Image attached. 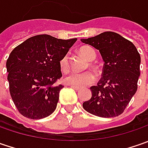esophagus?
<instances>
[{
  "label": "esophagus",
  "mask_w": 148,
  "mask_h": 148,
  "mask_svg": "<svg viewBox=\"0 0 148 148\" xmlns=\"http://www.w3.org/2000/svg\"><path fill=\"white\" fill-rule=\"evenodd\" d=\"M71 88L75 89L76 90H81V88H80V87H77V86H71Z\"/></svg>",
  "instance_id": "1"
}]
</instances>
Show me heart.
Returning <instances> with one entry per match:
<instances>
[{"mask_svg":"<svg viewBox=\"0 0 148 148\" xmlns=\"http://www.w3.org/2000/svg\"><path fill=\"white\" fill-rule=\"evenodd\" d=\"M79 53L86 60L90 62L94 61L96 58V53L92 48L89 46H83L79 49ZM60 67L63 71H67L69 70V62H68V55H64L60 61ZM63 81L66 84L69 86H74L77 87H82L90 85L95 81V77L91 71H86L84 73H77L71 72L67 74Z\"/></svg>","mask_w":148,"mask_h":148,"instance_id":"obj_1","label":"heart"}]
</instances>
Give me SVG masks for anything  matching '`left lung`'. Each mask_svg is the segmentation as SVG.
Returning <instances> with one entry per match:
<instances>
[{
	"label": "left lung",
	"mask_w": 148,
	"mask_h": 148,
	"mask_svg": "<svg viewBox=\"0 0 148 148\" xmlns=\"http://www.w3.org/2000/svg\"><path fill=\"white\" fill-rule=\"evenodd\" d=\"M81 41L99 50L105 62L102 78L90 87L91 98L83 103V108L102 118L120 115L138 89L139 53L134 43L114 32H104Z\"/></svg>",
	"instance_id": "obj_1"
}]
</instances>
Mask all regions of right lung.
Returning <instances> with one entry per match:
<instances>
[{"instance_id": "right-lung-1", "label": "right lung", "mask_w": 148, "mask_h": 148, "mask_svg": "<svg viewBox=\"0 0 148 148\" xmlns=\"http://www.w3.org/2000/svg\"><path fill=\"white\" fill-rule=\"evenodd\" d=\"M77 40L40 34L12 50L6 61L7 80L11 98L23 116L40 119L56 110L63 87L55 84L62 76L60 61Z\"/></svg>"}]
</instances>
